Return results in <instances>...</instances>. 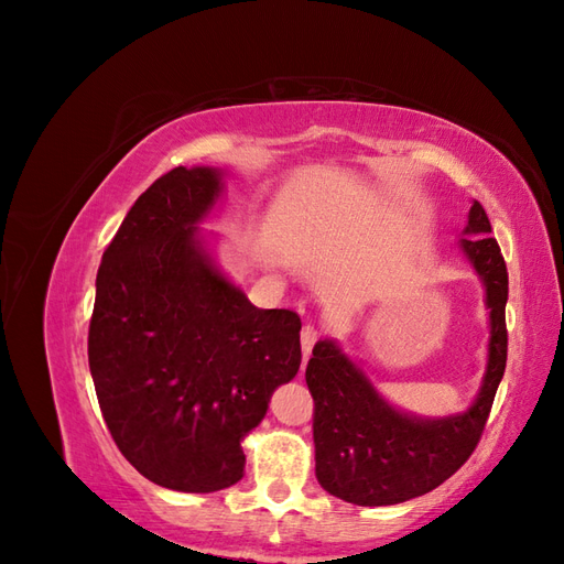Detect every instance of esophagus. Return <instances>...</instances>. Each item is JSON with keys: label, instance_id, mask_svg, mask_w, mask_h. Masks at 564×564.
Instances as JSON below:
<instances>
[{"label": "esophagus", "instance_id": "34e87169", "mask_svg": "<svg viewBox=\"0 0 564 564\" xmlns=\"http://www.w3.org/2000/svg\"><path fill=\"white\" fill-rule=\"evenodd\" d=\"M317 336H319V332H317L315 327H311V324H305L303 332H301V348H303V357H305V360H308V355H311V350H313V346H315Z\"/></svg>", "mask_w": 564, "mask_h": 564}]
</instances>
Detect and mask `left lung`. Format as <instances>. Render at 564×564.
I'll return each instance as SVG.
<instances>
[{
  "label": "left lung",
  "mask_w": 564,
  "mask_h": 564,
  "mask_svg": "<svg viewBox=\"0 0 564 564\" xmlns=\"http://www.w3.org/2000/svg\"><path fill=\"white\" fill-rule=\"evenodd\" d=\"M482 204L473 199L458 251L485 286L487 365L464 412L419 416L392 404L365 365L336 338H319L305 367L315 400V475L324 491L355 506H392L423 497L473 454L506 369L508 272Z\"/></svg>",
  "instance_id": "left-lung-1"
}]
</instances>
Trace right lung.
I'll list each match as a JSON object with an SVG mask.
<instances>
[{"instance_id":"1","label":"right lung","mask_w":564,"mask_h":564,"mask_svg":"<svg viewBox=\"0 0 564 564\" xmlns=\"http://www.w3.org/2000/svg\"><path fill=\"white\" fill-rule=\"evenodd\" d=\"M226 169L176 166L135 199L96 275L89 369L119 452L150 482L209 494L242 480V440L301 367V317L263 311L202 226Z\"/></svg>"}]
</instances>
